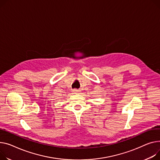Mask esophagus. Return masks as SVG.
I'll list each match as a JSON object with an SVG mask.
<instances>
[{"instance_id": "34e87169", "label": "esophagus", "mask_w": 160, "mask_h": 160, "mask_svg": "<svg viewBox=\"0 0 160 160\" xmlns=\"http://www.w3.org/2000/svg\"><path fill=\"white\" fill-rule=\"evenodd\" d=\"M80 90L77 89H74L72 90V92H73L74 94H78V93L80 92Z\"/></svg>"}]
</instances>
